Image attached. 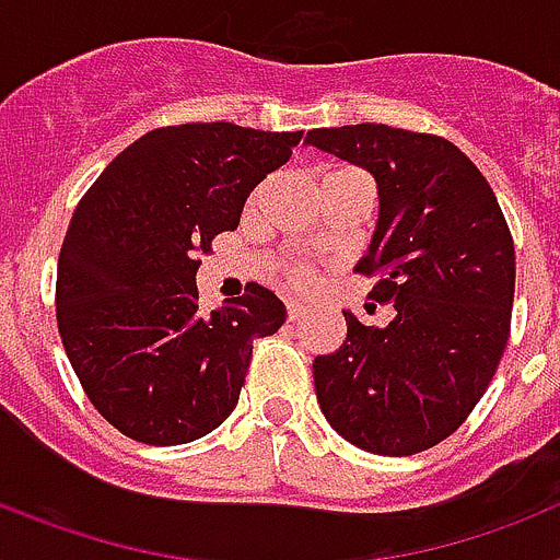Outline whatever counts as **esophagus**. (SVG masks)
Instances as JSON below:
<instances>
[{
  "instance_id": "34e87169",
  "label": "esophagus",
  "mask_w": 560,
  "mask_h": 560,
  "mask_svg": "<svg viewBox=\"0 0 560 560\" xmlns=\"http://www.w3.org/2000/svg\"><path fill=\"white\" fill-rule=\"evenodd\" d=\"M305 311H308V305L296 303V300H289V319H291V323H296V319H303Z\"/></svg>"
}]
</instances>
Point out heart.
<instances>
[{"label":"heart","instance_id":"1","mask_svg":"<svg viewBox=\"0 0 560 560\" xmlns=\"http://www.w3.org/2000/svg\"><path fill=\"white\" fill-rule=\"evenodd\" d=\"M289 277H291V283H294L296 289H308V285L314 283V277H311L308 269H291Z\"/></svg>","mask_w":560,"mask_h":560}]
</instances>
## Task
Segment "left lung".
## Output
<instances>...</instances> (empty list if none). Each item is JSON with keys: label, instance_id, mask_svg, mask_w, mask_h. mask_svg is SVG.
Instances as JSON below:
<instances>
[{"label": "left lung", "instance_id": "1", "mask_svg": "<svg viewBox=\"0 0 560 560\" xmlns=\"http://www.w3.org/2000/svg\"><path fill=\"white\" fill-rule=\"evenodd\" d=\"M305 145L375 179L378 221L355 271L378 277L370 296L395 308L387 328L341 311L348 339L314 361L319 409L364 452H427L463 427L504 353L511 230L479 167L443 137L361 122L314 128Z\"/></svg>", "mask_w": 560, "mask_h": 560}]
</instances>
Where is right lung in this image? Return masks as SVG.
Masks as SVG:
<instances>
[{
	"mask_svg": "<svg viewBox=\"0 0 560 560\" xmlns=\"http://www.w3.org/2000/svg\"><path fill=\"white\" fill-rule=\"evenodd\" d=\"M303 131L232 122L153 128L117 153L72 212L58 257L63 350L97 412L126 438L179 446L232 415L252 345L285 323L264 285L199 308L196 271L249 192Z\"/></svg>",
	"mask_w": 560,
	"mask_h": 560,
	"instance_id": "right-lung-1",
	"label": "right lung"
}]
</instances>
